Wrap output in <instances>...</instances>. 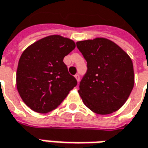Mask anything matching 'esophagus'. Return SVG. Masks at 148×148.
Masks as SVG:
<instances>
[{
  "mask_svg": "<svg viewBox=\"0 0 148 148\" xmlns=\"http://www.w3.org/2000/svg\"><path fill=\"white\" fill-rule=\"evenodd\" d=\"M74 77H75V79H77V81H78V83H79V80H80V77H79V74H75V76H74Z\"/></svg>",
  "mask_w": 148,
  "mask_h": 148,
  "instance_id": "esophagus-1",
  "label": "esophagus"
}]
</instances>
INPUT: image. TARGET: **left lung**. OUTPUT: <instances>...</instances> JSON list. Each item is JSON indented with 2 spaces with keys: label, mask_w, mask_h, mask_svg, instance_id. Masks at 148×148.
<instances>
[{
  "label": "left lung",
  "mask_w": 148,
  "mask_h": 148,
  "mask_svg": "<svg viewBox=\"0 0 148 148\" xmlns=\"http://www.w3.org/2000/svg\"><path fill=\"white\" fill-rule=\"evenodd\" d=\"M76 45L88 67L79 90L85 106L98 115L118 110L134 85L131 58L117 44L104 38L80 41Z\"/></svg>",
  "instance_id": "8db88e82"
}]
</instances>
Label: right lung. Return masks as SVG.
<instances>
[{
    "label": "right lung",
    "instance_id": "obj_1",
    "mask_svg": "<svg viewBox=\"0 0 148 148\" xmlns=\"http://www.w3.org/2000/svg\"><path fill=\"white\" fill-rule=\"evenodd\" d=\"M74 48L73 40L51 35L23 51L18 60L16 85L18 94L30 109L38 113L53 110L77 85L63 62Z\"/></svg>",
    "mask_w": 148,
    "mask_h": 148
}]
</instances>
